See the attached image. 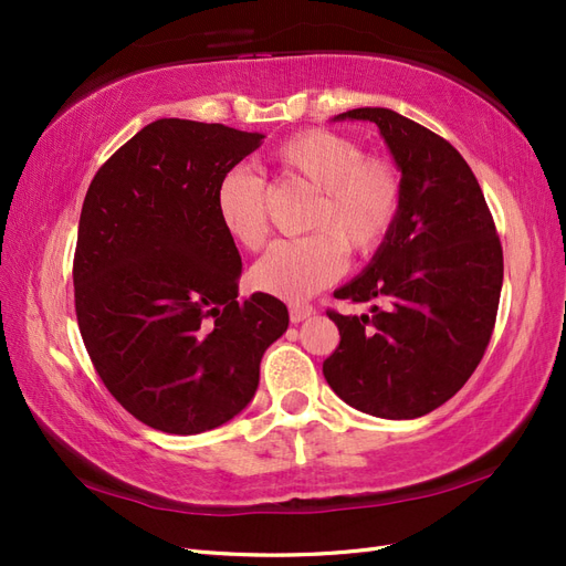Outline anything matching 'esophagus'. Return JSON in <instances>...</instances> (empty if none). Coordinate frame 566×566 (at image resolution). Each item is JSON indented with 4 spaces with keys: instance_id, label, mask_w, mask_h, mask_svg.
Returning <instances> with one entry per match:
<instances>
[{
    "instance_id": "1",
    "label": "esophagus",
    "mask_w": 566,
    "mask_h": 566,
    "mask_svg": "<svg viewBox=\"0 0 566 566\" xmlns=\"http://www.w3.org/2000/svg\"><path fill=\"white\" fill-rule=\"evenodd\" d=\"M314 314V310L310 304H290V321L293 323H302L304 318H310Z\"/></svg>"
}]
</instances>
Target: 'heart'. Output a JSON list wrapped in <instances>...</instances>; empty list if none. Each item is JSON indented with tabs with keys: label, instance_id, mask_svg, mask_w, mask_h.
<instances>
[{
	"label": "heart",
	"instance_id": "b5f03b06",
	"mask_svg": "<svg viewBox=\"0 0 566 566\" xmlns=\"http://www.w3.org/2000/svg\"><path fill=\"white\" fill-rule=\"evenodd\" d=\"M285 175L300 177L316 191L306 217L312 235L273 243L252 266L262 293L302 302L339 279L349 254H370L389 233L401 205V179L391 163L364 158V148L331 129L290 136L276 150ZM219 224L238 245L256 250L266 238V188L243 167L219 179L214 191Z\"/></svg>",
	"mask_w": 566,
	"mask_h": 566
}]
</instances>
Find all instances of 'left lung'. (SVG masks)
<instances>
[{
	"label": "left lung",
	"instance_id": "obj_1",
	"mask_svg": "<svg viewBox=\"0 0 566 566\" xmlns=\"http://www.w3.org/2000/svg\"><path fill=\"white\" fill-rule=\"evenodd\" d=\"M333 119L378 125L401 172V205L368 266L335 290L337 300L373 306L361 316L328 312L339 347L323 375L361 413L413 420L447 403L482 361L503 248L479 181L449 142L389 108Z\"/></svg>",
	"mask_w": 566,
	"mask_h": 566
}]
</instances>
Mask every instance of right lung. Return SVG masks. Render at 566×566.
I'll return each mask as SVG.
<instances>
[{"instance_id": "right-lung-1", "label": "right lung", "mask_w": 566, "mask_h": 566, "mask_svg": "<svg viewBox=\"0 0 566 566\" xmlns=\"http://www.w3.org/2000/svg\"><path fill=\"white\" fill-rule=\"evenodd\" d=\"M264 142L163 117L98 169L82 205L73 264L77 325L113 397L144 424L200 434L252 401L287 310L238 300L243 262L221 229L219 179Z\"/></svg>"}]
</instances>
